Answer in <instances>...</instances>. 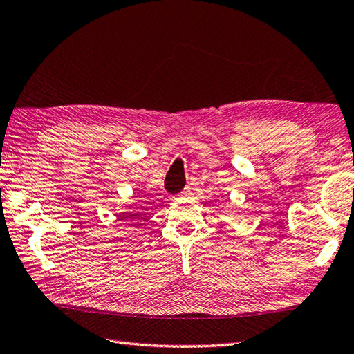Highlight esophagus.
<instances>
[{
    "label": "esophagus",
    "mask_w": 354,
    "mask_h": 354,
    "mask_svg": "<svg viewBox=\"0 0 354 354\" xmlns=\"http://www.w3.org/2000/svg\"><path fill=\"white\" fill-rule=\"evenodd\" d=\"M191 191H192V185H191V183H187V185H186V187L183 189V194H185V195H187V194H189Z\"/></svg>",
    "instance_id": "1"
}]
</instances>
